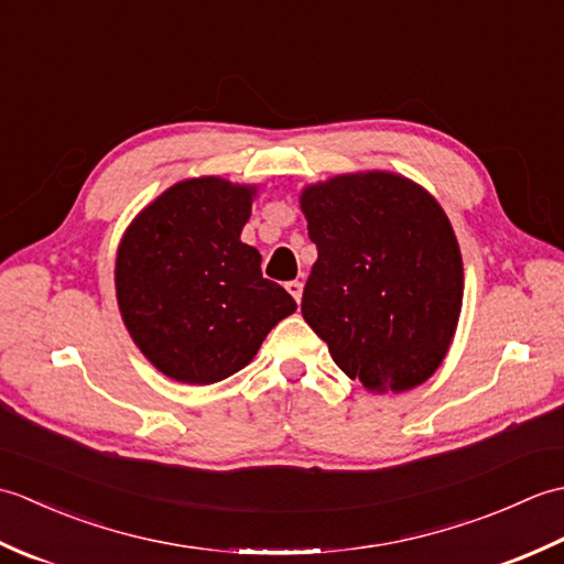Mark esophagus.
<instances>
[{
  "instance_id": "34e87169",
  "label": "esophagus",
  "mask_w": 564,
  "mask_h": 564,
  "mask_svg": "<svg viewBox=\"0 0 564 564\" xmlns=\"http://www.w3.org/2000/svg\"><path fill=\"white\" fill-rule=\"evenodd\" d=\"M285 291H289L295 297V303H301V297H303V283L301 281H289V283H285Z\"/></svg>"
}]
</instances>
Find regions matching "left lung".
Wrapping results in <instances>:
<instances>
[{
    "mask_svg": "<svg viewBox=\"0 0 564 564\" xmlns=\"http://www.w3.org/2000/svg\"><path fill=\"white\" fill-rule=\"evenodd\" d=\"M301 206L317 247L301 310L334 364L370 392L424 382L463 305V259L446 213L386 172L310 186Z\"/></svg>",
    "mask_w": 564,
    "mask_h": 564,
    "instance_id": "left-lung-1",
    "label": "left lung"
}]
</instances>
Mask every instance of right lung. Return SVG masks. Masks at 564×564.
Here are the masks:
<instances>
[{
    "instance_id": "1",
    "label": "right lung",
    "mask_w": 564,
    "mask_h": 564,
    "mask_svg": "<svg viewBox=\"0 0 564 564\" xmlns=\"http://www.w3.org/2000/svg\"><path fill=\"white\" fill-rule=\"evenodd\" d=\"M251 194L215 176L188 178L142 210L118 249L116 293L130 337L178 382L230 378L297 307L239 239Z\"/></svg>"
}]
</instances>
